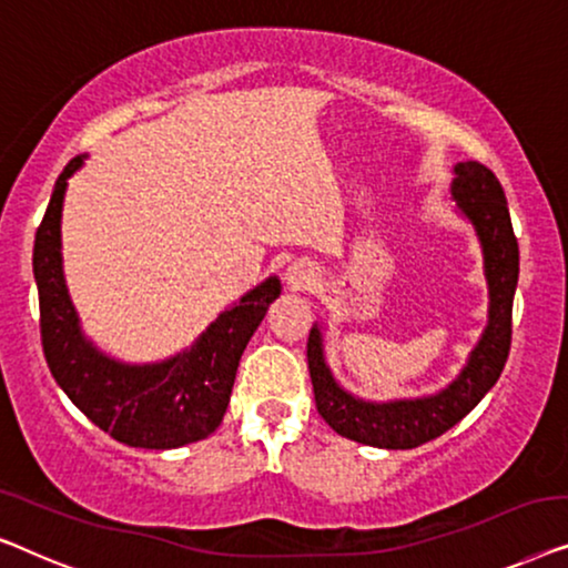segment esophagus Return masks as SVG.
<instances>
[{"mask_svg": "<svg viewBox=\"0 0 568 568\" xmlns=\"http://www.w3.org/2000/svg\"><path fill=\"white\" fill-rule=\"evenodd\" d=\"M287 281H291L295 287H301L303 283L308 281V273H306V270H301V267H291V273H287Z\"/></svg>", "mask_w": 568, "mask_h": 568, "instance_id": "34e87169", "label": "esophagus"}]
</instances>
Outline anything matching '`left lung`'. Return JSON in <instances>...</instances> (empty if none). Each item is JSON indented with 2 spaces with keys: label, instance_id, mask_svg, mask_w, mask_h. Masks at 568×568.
<instances>
[{
  "label": "left lung",
  "instance_id": "1",
  "mask_svg": "<svg viewBox=\"0 0 568 568\" xmlns=\"http://www.w3.org/2000/svg\"><path fill=\"white\" fill-rule=\"evenodd\" d=\"M453 195L458 207L476 226L484 246L486 281H489V326L481 342L470 353L458 381L437 396L414 398V402L365 404L349 396L334 383L322 355V334L311 329L306 357L314 383L316 409L326 425L349 440L388 447V450H409L447 433L481 402L505 371L509 345H513V301L517 275H520V250L513 231V219L505 201V190L481 162H460L455 166Z\"/></svg>",
  "mask_w": 568,
  "mask_h": 568
}]
</instances>
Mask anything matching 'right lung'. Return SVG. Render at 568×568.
Instances as JSON below:
<instances>
[{
    "label": "right lung",
    "instance_id": "1",
    "mask_svg": "<svg viewBox=\"0 0 568 568\" xmlns=\"http://www.w3.org/2000/svg\"><path fill=\"white\" fill-rule=\"evenodd\" d=\"M74 156L55 180L36 231L33 273L41 301V342L55 383L118 443L172 450L215 433L226 414L246 342L281 295L270 277L207 326L193 349L159 365H123L100 355L79 332L61 273V205L67 180L82 166Z\"/></svg>",
    "mask_w": 568,
    "mask_h": 568
}]
</instances>
